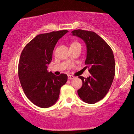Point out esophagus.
Wrapping results in <instances>:
<instances>
[{"instance_id": "34e87169", "label": "esophagus", "mask_w": 134, "mask_h": 134, "mask_svg": "<svg viewBox=\"0 0 134 134\" xmlns=\"http://www.w3.org/2000/svg\"><path fill=\"white\" fill-rule=\"evenodd\" d=\"M74 78V76L73 75H68V79L69 80H71V79H73V78Z\"/></svg>"}]
</instances>
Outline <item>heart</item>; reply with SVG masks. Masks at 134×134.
<instances>
[{
    "label": "heart",
    "instance_id": "obj_1",
    "mask_svg": "<svg viewBox=\"0 0 134 134\" xmlns=\"http://www.w3.org/2000/svg\"><path fill=\"white\" fill-rule=\"evenodd\" d=\"M80 44V43H78V42H74V43H72L71 45H74V44Z\"/></svg>",
    "mask_w": 134,
    "mask_h": 134
}]
</instances>
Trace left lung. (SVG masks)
<instances>
[{
    "instance_id": "left-lung-1",
    "label": "left lung",
    "mask_w": 134,
    "mask_h": 134,
    "mask_svg": "<svg viewBox=\"0 0 134 134\" xmlns=\"http://www.w3.org/2000/svg\"><path fill=\"white\" fill-rule=\"evenodd\" d=\"M73 35L81 38L87 47L85 60L91 75L85 78L80 76L83 85L78 90L82 100L88 103H95L108 93L115 75V62L113 51L105 41L92 31L74 30Z\"/></svg>"
}]
</instances>
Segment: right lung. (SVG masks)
I'll list each match as a JSON object with an SVG mask.
<instances>
[{
  "instance_id": "right-lung-1",
  "label": "right lung",
  "mask_w": 134,
  "mask_h": 134,
  "mask_svg": "<svg viewBox=\"0 0 134 134\" xmlns=\"http://www.w3.org/2000/svg\"><path fill=\"white\" fill-rule=\"evenodd\" d=\"M67 30L37 35L25 46L18 64V76L26 97L35 105L48 108L58 100L60 88L67 75L56 76L47 70L58 41L68 32Z\"/></svg>"
}]
</instances>
